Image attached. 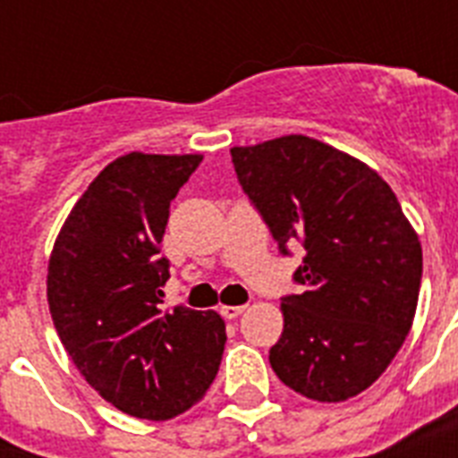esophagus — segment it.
Returning <instances> with one entry per match:
<instances>
[{
    "instance_id": "34e87169",
    "label": "esophagus",
    "mask_w": 458,
    "mask_h": 458,
    "mask_svg": "<svg viewBox=\"0 0 458 458\" xmlns=\"http://www.w3.org/2000/svg\"><path fill=\"white\" fill-rule=\"evenodd\" d=\"M244 309H247V306L244 304H240V306H221V313L223 316H225V318H237V316H242L244 313Z\"/></svg>"
}]
</instances>
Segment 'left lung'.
Masks as SVG:
<instances>
[{
    "mask_svg": "<svg viewBox=\"0 0 458 458\" xmlns=\"http://www.w3.org/2000/svg\"><path fill=\"white\" fill-rule=\"evenodd\" d=\"M233 165L283 254L301 242V294L283 297L276 376L316 402L376 383L411 330L423 251L390 185L373 168L306 138L233 147Z\"/></svg>",
    "mask_w": 458,
    "mask_h": 458,
    "instance_id": "1",
    "label": "left lung"
}]
</instances>
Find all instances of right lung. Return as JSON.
Here are the masks:
<instances>
[{"label":"right lung","mask_w":458,"mask_h":458,"mask_svg":"<svg viewBox=\"0 0 458 458\" xmlns=\"http://www.w3.org/2000/svg\"><path fill=\"white\" fill-rule=\"evenodd\" d=\"M199 164L201 154L118 157L75 201L49 257L47 301L61 344L82 377L135 419L187 411L221 366L218 313L161 309L168 208Z\"/></svg>","instance_id":"right-lung-1"}]
</instances>
